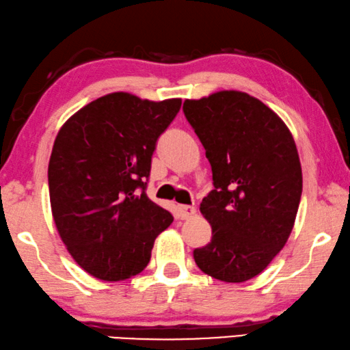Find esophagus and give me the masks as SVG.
I'll use <instances>...</instances> for the list:
<instances>
[{
  "label": "esophagus",
  "instance_id": "esophagus-1",
  "mask_svg": "<svg viewBox=\"0 0 350 350\" xmlns=\"http://www.w3.org/2000/svg\"><path fill=\"white\" fill-rule=\"evenodd\" d=\"M196 213V209L193 208V206H177V215H179V219L185 220V219H190L193 217Z\"/></svg>",
  "mask_w": 350,
  "mask_h": 350
}]
</instances>
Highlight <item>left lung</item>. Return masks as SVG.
<instances>
[{
	"mask_svg": "<svg viewBox=\"0 0 350 350\" xmlns=\"http://www.w3.org/2000/svg\"><path fill=\"white\" fill-rule=\"evenodd\" d=\"M213 168L200 204L213 239L193 250L201 271L224 282H244L271 263L287 243L303 190L292 133L257 98L225 90L184 101Z\"/></svg>",
	"mask_w": 350,
	"mask_h": 350,
	"instance_id": "obj_1",
	"label": "left lung"
}]
</instances>
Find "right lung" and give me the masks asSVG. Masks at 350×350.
I'll return each mask as SVG.
<instances>
[{
  "label": "right lung",
  "mask_w": 350,
  "mask_h": 350,
  "mask_svg": "<svg viewBox=\"0 0 350 350\" xmlns=\"http://www.w3.org/2000/svg\"><path fill=\"white\" fill-rule=\"evenodd\" d=\"M180 105L109 93L58 131L49 161L52 215L68 252L93 278L139 274L155 238L173 224L146 189L157 141Z\"/></svg>",
  "instance_id": "right-lung-1"
}]
</instances>
